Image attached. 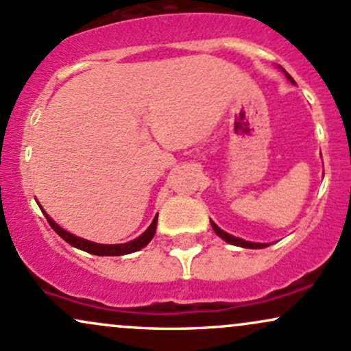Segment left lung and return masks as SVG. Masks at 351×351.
I'll list each match as a JSON object with an SVG mask.
<instances>
[{"mask_svg":"<svg viewBox=\"0 0 351 351\" xmlns=\"http://www.w3.org/2000/svg\"><path fill=\"white\" fill-rule=\"evenodd\" d=\"M288 78L291 80V82H293V78L289 77L288 75ZM210 226H213V229H214V232H216V234L219 235V237L221 239H223L226 240L227 243H232V245H237V247H243V248H265V247H268V243H255V242H247V240H243V239H239V237H234V235H230V234H227V232H223V230H221L219 229V227L216 226V223H214L213 221H210Z\"/></svg>","mask_w":351,"mask_h":351,"instance_id":"left-lung-1","label":"left lung"}]
</instances>
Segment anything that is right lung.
<instances>
[{"label": "right lung", "instance_id": "right-lung-1", "mask_svg": "<svg viewBox=\"0 0 351 351\" xmlns=\"http://www.w3.org/2000/svg\"><path fill=\"white\" fill-rule=\"evenodd\" d=\"M42 213H44V210H42ZM44 216L49 221L50 227H52V229L57 232V234L60 235L63 240H65V242H69L71 247H77V248H80V250H84V252L93 253V255H98V256H119V255H128V253L141 250V248L145 247V245L149 243L152 239H154L155 229H157V222H158V216H155L154 222L150 223L149 229L143 232L141 237L130 240V242H128V243L103 245V243H95V242H90V240L80 239V237H77V235L63 230L62 227L57 226V223H55L45 213H44Z\"/></svg>", "mask_w": 351, "mask_h": 351}]
</instances>
